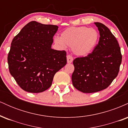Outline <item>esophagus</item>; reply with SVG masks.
I'll return each instance as SVG.
<instances>
[{"instance_id":"1","label":"esophagus","mask_w":128,"mask_h":128,"mask_svg":"<svg viewBox=\"0 0 128 128\" xmlns=\"http://www.w3.org/2000/svg\"><path fill=\"white\" fill-rule=\"evenodd\" d=\"M73 57L71 55H68L67 56V63H68V64H70V63H72L73 62Z\"/></svg>"}]
</instances>
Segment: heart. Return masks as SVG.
Instances as JSON below:
<instances>
[{"mask_svg": "<svg viewBox=\"0 0 128 128\" xmlns=\"http://www.w3.org/2000/svg\"><path fill=\"white\" fill-rule=\"evenodd\" d=\"M99 39L96 29L86 26L68 28L59 36L54 38L55 44L60 48L72 47L73 54L78 56H86L95 49Z\"/></svg>", "mask_w": 128, "mask_h": 128, "instance_id": "obj_1", "label": "heart"}]
</instances>
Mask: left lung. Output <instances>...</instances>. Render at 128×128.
<instances>
[{
  "mask_svg": "<svg viewBox=\"0 0 128 128\" xmlns=\"http://www.w3.org/2000/svg\"><path fill=\"white\" fill-rule=\"evenodd\" d=\"M99 31L98 44L86 56L73 60V86L80 92L92 93L106 88L117 77L122 56L118 42L106 26L95 22Z\"/></svg>",
  "mask_w": 128,
  "mask_h": 128,
  "instance_id": "left-lung-1",
  "label": "left lung"
}]
</instances>
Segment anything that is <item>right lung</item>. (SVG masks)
Segmentation results:
<instances>
[{
  "label": "right lung",
  "instance_id": "1",
  "mask_svg": "<svg viewBox=\"0 0 128 128\" xmlns=\"http://www.w3.org/2000/svg\"><path fill=\"white\" fill-rule=\"evenodd\" d=\"M58 26L32 21L13 38L9 70L23 90L38 93L51 86L54 75L67 64L66 52L51 48Z\"/></svg>",
  "mask_w": 128,
  "mask_h": 128
}]
</instances>
